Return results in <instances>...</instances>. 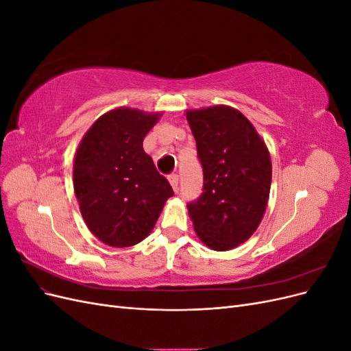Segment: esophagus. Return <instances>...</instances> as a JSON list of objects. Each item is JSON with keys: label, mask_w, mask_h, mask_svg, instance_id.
<instances>
[{"label": "esophagus", "mask_w": 351, "mask_h": 351, "mask_svg": "<svg viewBox=\"0 0 351 351\" xmlns=\"http://www.w3.org/2000/svg\"><path fill=\"white\" fill-rule=\"evenodd\" d=\"M168 182H169V184H171L174 192H177V190H178V176L177 174H169Z\"/></svg>", "instance_id": "34e87169"}]
</instances>
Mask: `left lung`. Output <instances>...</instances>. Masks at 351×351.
Here are the masks:
<instances>
[{"label":"left lung","mask_w":351,"mask_h":351,"mask_svg":"<svg viewBox=\"0 0 351 351\" xmlns=\"http://www.w3.org/2000/svg\"><path fill=\"white\" fill-rule=\"evenodd\" d=\"M204 167V193L189 204V217L202 243L231 250L247 241L268 205L272 164L253 124L228 105L187 110Z\"/></svg>","instance_id":"left-lung-1"}]
</instances>
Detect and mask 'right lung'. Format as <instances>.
I'll use <instances>...</instances> for the list:
<instances>
[{
  "label": "right lung",
  "instance_id": "add662e5",
  "mask_svg": "<svg viewBox=\"0 0 351 351\" xmlns=\"http://www.w3.org/2000/svg\"><path fill=\"white\" fill-rule=\"evenodd\" d=\"M161 112L119 107L102 114L84 133L74 155L73 186L92 234L111 247L141 243L174 195L143 139Z\"/></svg>",
  "mask_w": 351,
  "mask_h": 351
}]
</instances>
